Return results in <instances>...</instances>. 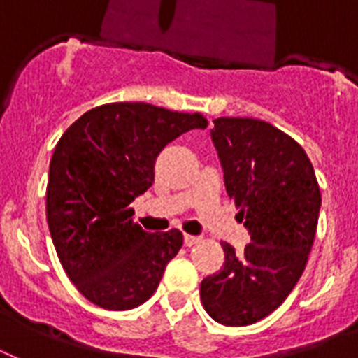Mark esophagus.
Segmentation results:
<instances>
[{"label":"esophagus","instance_id":"34e87169","mask_svg":"<svg viewBox=\"0 0 358 358\" xmlns=\"http://www.w3.org/2000/svg\"><path fill=\"white\" fill-rule=\"evenodd\" d=\"M201 241V238H196V236H191V234H185L184 236V245L185 247H191V245H195Z\"/></svg>","mask_w":358,"mask_h":358}]
</instances>
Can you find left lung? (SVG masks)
<instances>
[{"instance_id": "left-lung-1", "label": "left lung", "mask_w": 358, "mask_h": 358, "mask_svg": "<svg viewBox=\"0 0 358 358\" xmlns=\"http://www.w3.org/2000/svg\"><path fill=\"white\" fill-rule=\"evenodd\" d=\"M213 124L227 193L245 219L250 243L236 255L221 241L224 264L202 280L201 299L217 323L245 327L277 310L305 271L322 191L303 146L273 124L243 117Z\"/></svg>"}]
</instances>
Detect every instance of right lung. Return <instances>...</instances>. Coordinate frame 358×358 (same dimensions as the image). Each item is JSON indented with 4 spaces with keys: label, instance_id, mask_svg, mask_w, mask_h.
<instances>
[{
    "label": "right lung",
    "instance_id": "add662e5",
    "mask_svg": "<svg viewBox=\"0 0 358 358\" xmlns=\"http://www.w3.org/2000/svg\"><path fill=\"white\" fill-rule=\"evenodd\" d=\"M206 126L201 113L117 102L87 111L61 135L50 162L46 219L61 266L85 299L120 312L156 292L184 236L178 229L145 232L129 204L154 182L159 152Z\"/></svg>",
    "mask_w": 358,
    "mask_h": 358
}]
</instances>
